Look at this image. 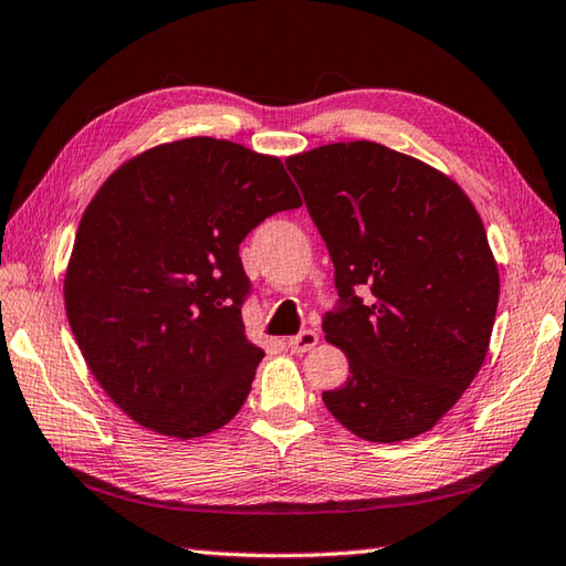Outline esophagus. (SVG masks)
Listing matches in <instances>:
<instances>
[{"label": "esophagus", "mask_w": 566, "mask_h": 566, "mask_svg": "<svg viewBox=\"0 0 566 566\" xmlns=\"http://www.w3.org/2000/svg\"><path fill=\"white\" fill-rule=\"evenodd\" d=\"M316 343H318L316 331L306 328V331H302V334L286 338V348H290L292 353H306V350H312Z\"/></svg>", "instance_id": "esophagus-1"}]
</instances>
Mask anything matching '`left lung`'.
Masks as SVG:
<instances>
[{
  "label": "left lung",
  "instance_id": "1",
  "mask_svg": "<svg viewBox=\"0 0 566 566\" xmlns=\"http://www.w3.org/2000/svg\"><path fill=\"white\" fill-rule=\"evenodd\" d=\"M286 169L336 270L324 334L350 378L324 405L360 439L424 434L489 353L501 280L481 216L449 176L375 142L326 144Z\"/></svg>",
  "mask_w": 566,
  "mask_h": 566
}]
</instances>
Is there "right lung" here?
<instances>
[{"mask_svg":"<svg viewBox=\"0 0 566 566\" xmlns=\"http://www.w3.org/2000/svg\"><path fill=\"white\" fill-rule=\"evenodd\" d=\"M302 198L284 164L235 142L161 144L99 186L77 226L65 314L87 368L137 424L196 439L248 400L240 242Z\"/></svg>","mask_w":566,"mask_h":566,"instance_id":"add662e5","label":"right lung"}]
</instances>
